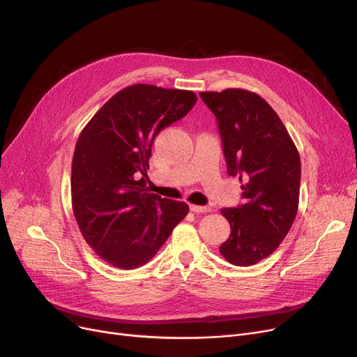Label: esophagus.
<instances>
[{
	"label": "esophagus",
	"mask_w": 357,
	"mask_h": 357,
	"mask_svg": "<svg viewBox=\"0 0 357 357\" xmlns=\"http://www.w3.org/2000/svg\"><path fill=\"white\" fill-rule=\"evenodd\" d=\"M190 208H191V211H194V213H210L211 211V208L210 207H202V205H194V204H191L190 205Z\"/></svg>",
	"instance_id": "esophagus-1"
}]
</instances>
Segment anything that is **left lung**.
Wrapping results in <instances>:
<instances>
[{
	"mask_svg": "<svg viewBox=\"0 0 357 357\" xmlns=\"http://www.w3.org/2000/svg\"><path fill=\"white\" fill-rule=\"evenodd\" d=\"M214 112L227 174L241 182V205L222 208L230 237L220 246L236 266L271 256L287 237L299 202L301 160L275 109L257 93L229 88L199 92Z\"/></svg>",
	"mask_w": 357,
	"mask_h": 357,
	"instance_id": "8db88e82",
	"label": "left lung"
}]
</instances>
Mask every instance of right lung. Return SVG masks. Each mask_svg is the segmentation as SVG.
<instances>
[{"instance_id":"obj_1","label":"right lung","mask_w":357,"mask_h":357,"mask_svg":"<svg viewBox=\"0 0 357 357\" xmlns=\"http://www.w3.org/2000/svg\"><path fill=\"white\" fill-rule=\"evenodd\" d=\"M195 102L192 91L130 85L81 131L72 159V210L85 241L111 266L147 264L188 214V204L150 194L144 176L159 131Z\"/></svg>"}]
</instances>
